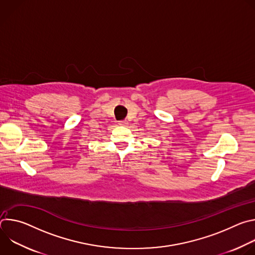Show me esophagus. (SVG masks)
Instances as JSON below:
<instances>
[{"label": "esophagus", "instance_id": "1", "mask_svg": "<svg viewBox=\"0 0 255 255\" xmlns=\"http://www.w3.org/2000/svg\"><path fill=\"white\" fill-rule=\"evenodd\" d=\"M119 124H120V125H127V124H128V121H127V120H123V121H119Z\"/></svg>", "mask_w": 255, "mask_h": 255}]
</instances>
